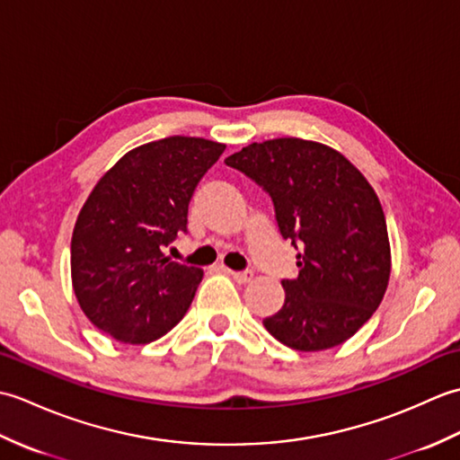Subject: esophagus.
Listing matches in <instances>:
<instances>
[{"instance_id": "obj_1", "label": "esophagus", "mask_w": 460, "mask_h": 460, "mask_svg": "<svg viewBox=\"0 0 460 460\" xmlns=\"http://www.w3.org/2000/svg\"><path fill=\"white\" fill-rule=\"evenodd\" d=\"M227 275L233 277V280L239 282V285H247L252 279V270H229L227 269Z\"/></svg>"}]
</instances>
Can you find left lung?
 Returning <instances> with one entry per match:
<instances>
[{
    "label": "left lung",
    "mask_w": 460,
    "mask_h": 460,
    "mask_svg": "<svg viewBox=\"0 0 460 460\" xmlns=\"http://www.w3.org/2000/svg\"><path fill=\"white\" fill-rule=\"evenodd\" d=\"M225 164L275 203L280 235L302 251L285 305L262 324L282 344L320 351L344 344L377 310L392 275L385 215L369 181L326 144L252 142Z\"/></svg>",
    "instance_id": "left-lung-1"
}]
</instances>
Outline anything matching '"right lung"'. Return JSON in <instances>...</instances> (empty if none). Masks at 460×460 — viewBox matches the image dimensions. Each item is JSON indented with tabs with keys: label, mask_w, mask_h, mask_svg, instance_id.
<instances>
[{
	"label": "right lung",
	"mask_w": 460,
	"mask_h": 460,
	"mask_svg": "<svg viewBox=\"0 0 460 460\" xmlns=\"http://www.w3.org/2000/svg\"><path fill=\"white\" fill-rule=\"evenodd\" d=\"M225 144L191 136L142 144L94 185L71 239L75 296L122 344H150L185 316L203 270L164 247L188 231L190 199Z\"/></svg>",
	"instance_id": "right-lung-1"
}]
</instances>
